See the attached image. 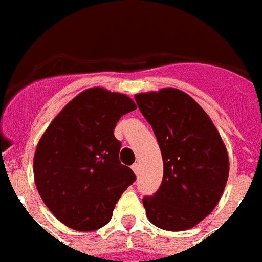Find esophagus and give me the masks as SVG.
<instances>
[{
    "label": "esophagus",
    "mask_w": 262,
    "mask_h": 262,
    "mask_svg": "<svg viewBox=\"0 0 262 262\" xmlns=\"http://www.w3.org/2000/svg\"><path fill=\"white\" fill-rule=\"evenodd\" d=\"M131 167H133V170H134V173H135V174H139V170H141L139 164H134Z\"/></svg>",
    "instance_id": "1"
}]
</instances>
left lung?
Segmentation results:
<instances>
[{
  "mask_svg": "<svg viewBox=\"0 0 262 262\" xmlns=\"http://www.w3.org/2000/svg\"><path fill=\"white\" fill-rule=\"evenodd\" d=\"M164 161L161 187L144 196L152 225L183 231L216 207L229 177V156L208 115L187 93L166 88L135 96Z\"/></svg>",
  "mask_w": 262,
  "mask_h": 262,
  "instance_id": "left-lung-1",
  "label": "left lung"
}]
</instances>
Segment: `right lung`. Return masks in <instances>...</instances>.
<instances>
[{
    "label": "right lung",
    "instance_id": "1",
    "mask_svg": "<svg viewBox=\"0 0 262 262\" xmlns=\"http://www.w3.org/2000/svg\"><path fill=\"white\" fill-rule=\"evenodd\" d=\"M134 110L125 95L91 88L60 111L39 141L35 184L48 210L70 229L105 226L121 193L137 180L120 164L121 143L114 135L121 116Z\"/></svg>",
    "mask_w": 262,
    "mask_h": 262
}]
</instances>
